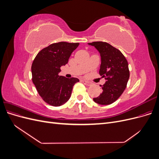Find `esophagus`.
<instances>
[{
    "mask_svg": "<svg viewBox=\"0 0 159 159\" xmlns=\"http://www.w3.org/2000/svg\"><path fill=\"white\" fill-rule=\"evenodd\" d=\"M82 81H83V83L85 84V85H91V83L90 82V81H86V80H82Z\"/></svg>",
    "mask_w": 159,
    "mask_h": 159,
    "instance_id": "esophagus-1",
    "label": "esophagus"
}]
</instances>
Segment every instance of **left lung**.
I'll return each mask as SVG.
<instances>
[{
	"instance_id": "8db88e82",
	"label": "left lung",
	"mask_w": 159,
	"mask_h": 159,
	"mask_svg": "<svg viewBox=\"0 0 159 159\" xmlns=\"http://www.w3.org/2000/svg\"><path fill=\"white\" fill-rule=\"evenodd\" d=\"M88 45L94 46L99 52L101 65L99 74L104 78L102 93L93 101L99 105H109L121 95L129 78L127 60L118 49L107 42H93Z\"/></svg>"
}]
</instances>
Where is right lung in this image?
<instances>
[{"instance_id":"add662e5","label":"right lung","mask_w":159,"mask_h":159,"mask_svg":"<svg viewBox=\"0 0 159 159\" xmlns=\"http://www.w3.org/2000/svg\"><path fill=\"white\" fill-rule=\"evenodd\" d=\"M79 43L60 42L42 49L32 64V81L45 102L52 106H60L71 97L72 89L80 81L76 78L59 75L62 66L68 64Z\"/></svg>"}]
</instances>
